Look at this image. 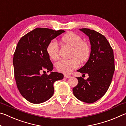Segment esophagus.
Instances as JSON below:
<instances>
[{
    "label": "esophagus",
    "mask_w": 126,
    "mask_h": 126,
    "mask_svg": "<svg viewBox=\"0 0 126 126\" xmlns=\"http://www.w3.org/2000/svg\"><path fill=\"white\" fill-rule=\"evenodd\" d=\"M64 77L65 78H71V76H68V75H67V74H64Z\"/></svg>",
    "instance_id": "34e87169"
}]
</instances>
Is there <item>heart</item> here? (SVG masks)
Segmentation results:
<instances>
[{
  "label": "heart",
  "instance_id": "b5f03b06",
  "mask_svg": "<svg viewBox=\"0 0 126 126\" xmlns=\"http://www.w3.org/2000/svg\"><path fill=\"white\" fill-rule=\"evenodd\" d=\"M63 44L72 47L70 59H61L55 63L57 71L65 74H69L79 67V61L84 62L88 60L90 55V47L88 43L83 41L82 38L77 34L68 33L61 38ZM58 45L52 40L48 44L47 52L52 60H56L58 57Z\"/></svg>",
  "mask_w": 126,
  "mask_h": 126
}]
</instances>
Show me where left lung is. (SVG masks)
Returning <instances> with one entry per match:
<instances>
[{
    "label": "left lung",
    "instance_id": "obj_1",
    "mask_svg": "<svg viewBox=\"0 0 126 126\" xmlns=\"http://www.w3.org/2000/svg\"><path fill=\"white\" fill-rule=\"evenodd\" d=\"M89 37L91 46L89 58L78 72L88 74L85 80L78 77V83L73 88L77 98L92 103L101 98L109 88L114 72L113 51L106 37L88 28L79 29Z\"/></svg>",
    "mask_w": 126,
    "mask_h": 126
}]
</instances>
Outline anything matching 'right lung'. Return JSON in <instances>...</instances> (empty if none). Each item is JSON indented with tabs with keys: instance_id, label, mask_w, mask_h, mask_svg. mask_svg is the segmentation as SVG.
Returning a JSON list of instances; mask_svg holds the SVG:
<instances>
[{
	"instance_id": "add662e5",
	"label": "right lung",
	"mask_w": 126,
	"mask_h": 126,
	"mask_svg": "<svg viewBox=\"0 0 126 126\" xmlns=\"http://www.w3.org/2000/svg\"><path fill=\"white\" fill-rule=\"evenodd\" d=\"M65 32L48 28H35L20 38L13 57L14 77L22 96L32 103L47 101L54 93L53 84L62 79L63 74L52 72V63L47 52L48 44L54 38ZM47 70L49 75H41Z\"/></svg>"
}]
</instances>
